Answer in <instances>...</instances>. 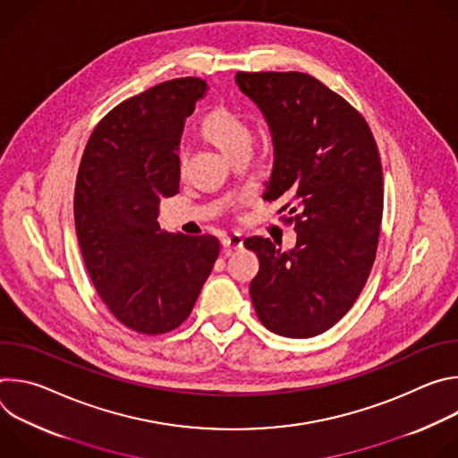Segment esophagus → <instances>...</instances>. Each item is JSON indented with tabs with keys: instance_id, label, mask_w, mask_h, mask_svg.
Masks as SVG:
<instances>
[{
	"instance_id": "obj_1",
	"label": "esophagus",
	"mask_w": 458,
	"mask_h": 458,
	"mask_svg": "<svg viewBox=\"0 0 458 458\" xmlns=\"http://www.w3.org/2000/svg\"><path fill=\"white\" fill-rule=\"evenodd\" d=\"M242 242H244V239H242L239 233H232V235L223 237V246H225V251H226V253H232V251H235V250H241V248H242Z\"/></svg>"
}]
</instances>
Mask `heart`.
<instances>
[{
  "label": "heart",
  "mask_w": 458,
  "mask_h": 458,
  "mask_svg": "<svg viewBox=\"0 0 458 458\" xmlns=\"http://www.w3.org/2000/svg\"><path fill=\"white\" fill-rule=\"evenodd\" d=\"M203 134L228 157L237 148L250 147L251 134L248 123L233 110L219 106L203 121ZM184 152L179 154V170L184 168Z\"/></svg>",
  "instance_id": "obj_1"
}]
</instances>
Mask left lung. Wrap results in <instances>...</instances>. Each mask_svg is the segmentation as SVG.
Instances as JSON below:
<instances>
[{
	"instance_id": "1",
	"label": "left lung",
	"mask_w": 458,
	"mask_h": 458,
	"mask_svg": "<svg viewBox=\"0 0 458 458\" xmlns=\"http://www.w3.org/2000/svg\"><path fill=\"white\" fill-rule=\"evenodd\" d=\"M235 83L270 126L263 199L281 201L297 232L290 251L244 241L259 257L251 302L270 332L315 337L348 313L371 272L384 207L378 148L362 114L313 76L237 72Z\"/></svg>"
}]
</instances>
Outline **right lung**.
Masks as SVG:
<instances>
[{"label":"right lung","instance_id":"add662e5","mask_svg":"<svg viewBox=\"0 0 458 458\" xmlns=\"http://www.w3.org/2000/svg\"><path fill=\"white\" fill-rule=\"evenodd\" d=\"M208 92L199 78L159 83L112 108L85 147L74 223L89 276L106 308L145 335L190 315L219 255L214 235L159 228V203L179 191L184 119Z\"/></svg>","mask_w":458,"mask_h":458}]
</instances>
